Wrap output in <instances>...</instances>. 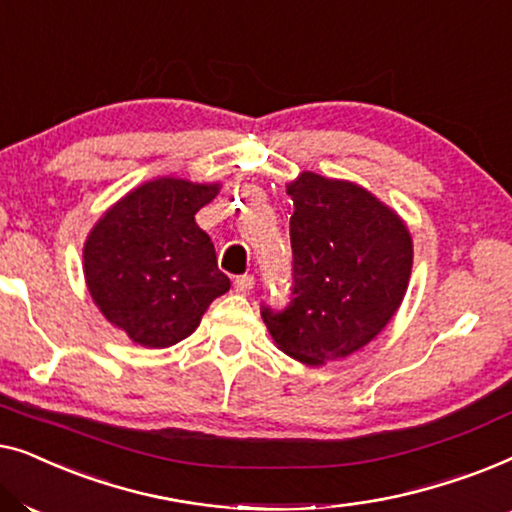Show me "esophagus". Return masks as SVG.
Returning <instances> with one entry per match:
<instances>
[{
  "label": "esophagus",
  "mask_w": 512,
  "mask_h": 512,
  "mask_svg": "<svg viewBox=\"0 0 512 512\" xmlns=\"http://www.w3.org/2000/svg\"><path fill=\"white\" fill-rule=\"evenodd\" d=\"M254 284H256L254 275H240L235 279V289L240 293H249L251 289H254Z\"/></svg>",
  "instance_id": "1"
}]
</instances>
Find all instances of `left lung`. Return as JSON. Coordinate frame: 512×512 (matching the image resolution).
Here are the masks:
<instances>
[{
    "label": "left lung",
    "instance_id": "obj_1",
    "mask_svg": "<svg viewBox=\"0 0 512 512\" xmlns=\"http://www.w3.org/2000/svg\"><path fill=\"white\" fill-rule=\"evenodd\" d=\"M293 198L291 300L263 305L279 349L307 366L345 359L394 317L408 289L412 240L405 223L366 188L303 172Z\"/></svg>",
    "mask_w": 512,
    "mask_h": 512
}]
</instances>
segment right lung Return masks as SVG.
Here are the masks:
<instances>
[{
	"label": "right lung",
	"instance_id": "right-lung-1",
	"mask_svg": "<svg viewBox=\"0 0 512 512\" xmlns=\"http://www.w3.org/2000/svg\"><path fill=\"white\" fill-rule=\"evenodd\" d=\"M219 184L156 179L97 221L83 249L88 291L111 324L144 347L177 345L230 289L195 214Z\"/></svg>",
	"mask_w": 512,
	"mask_h": 512
}]
</instances>
